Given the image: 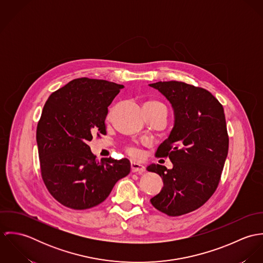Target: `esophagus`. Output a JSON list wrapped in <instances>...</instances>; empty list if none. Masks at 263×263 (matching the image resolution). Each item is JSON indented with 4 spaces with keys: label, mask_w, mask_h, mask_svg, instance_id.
Here are the masks:
<instances>
[{
    "label": "esophagus",
    "mask_w": 263,
    "mask_h": 263,
    "mask_svg": "<svg viewBox=\"0 0 263 263\" xmlns=\"http://www.w3.org/2000/svg\"><path fill=\"white\" fill-rule=\"evenodd\" d=\"M130 169H132V172H139V173H143L145 171V167L138 163V162H132L130 163Z\"/></svg>",
    "instance_id": "obj_1"
}]
</instances>
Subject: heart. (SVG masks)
Returning <instances> with one entry per match:
<instances>
[{"label":"heart","instance_id":"b5f03b06","mask_svg":"<svg viewBox=\"0 0 263 263\" xmlns=\"http://www.w3.org/2000/svg\"><path fill=\"white\" fill-rule=\"evenodd\" d=\"M146 105H151V106H156V105H163V104H162V103H160V102H158V101H150V102L146 103ZM111 113H112V109L110 110V113H109V114H111ZM129 153H130L132 155H134V156L138 155V152L135 150V149H130V150H129Z\"/></svg>","mask_w":263,"mask_h":263}]
</instances>
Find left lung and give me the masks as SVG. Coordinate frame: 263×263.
<instances>
[{"label": "left lung", "mask_w": 263, "mask_h": 263, "mask_svg": "<svg viewBox=\"0 0 263 263\" xmlns=\"http://www.w3.org/2000/svg\"><path fill=\"white\" fill-rule=\"evenodd\" d=\"M149 86L166 97L174 111L173 128L156 153L169 156L173 168L147 167L164 183L150 201L158 211L177 217L200 208L218 187L229 149L225 113L205 89L177 81Z\"/></svg>", "instance_id": "8db88e82"}]
</instances>
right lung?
<instances>
[{
  "mask_svg": "<svg viewBox=\"0 0 263 263\" xmlns=\"http://www.w3.org/2000/svg\"><path fill=\"white\" fill-rule=\"evenodd\" d=\"M123 85L81 78L53 92L36 129L42 179L49 193L74 210L98 205L130 171L127 159L96 160L88 142L105 135L108 106Z\"/></svg>",
  "mask_w": 263,
  "mask_h": 263,
  "instance_id": "add662e5",
  "label": "right lung"
}]
</instances>
